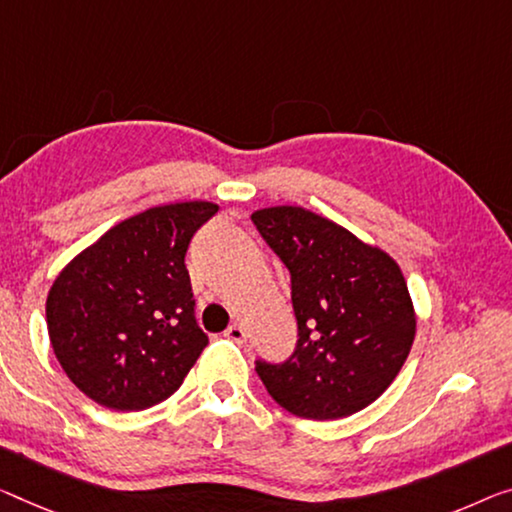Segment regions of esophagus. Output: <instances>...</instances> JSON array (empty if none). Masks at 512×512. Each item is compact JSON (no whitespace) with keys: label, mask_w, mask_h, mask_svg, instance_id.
I'll list each match as a JSON object with an SVG mask.
<instances>
[{"label":"esophagus","mask_w":512,"mask_h":512,"mask_svg":"<svg viewBox=\"0 0 512 512\" xmlns=\"http://www.w3.org/2000/svg\"><path fill=\"white\" fill-rule=\"evenodd\" d=\"M225 338L232 340V342H239V345H241V342L246 340V331H243L241 324H232V326H227Z\"/></svg>","instance_id":"34e87169"}]
</instances>
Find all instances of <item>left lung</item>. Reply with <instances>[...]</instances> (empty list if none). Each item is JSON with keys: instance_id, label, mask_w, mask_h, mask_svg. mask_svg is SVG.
Wrapping results in <instances>:
<instances>
[{"instance_id": "left-lung-1", "label": "left lung", "mask_w": 512, "mask_h": 512, "mask_svg": "<svg viewBox=\"0 0 512 512\" xmlns=\"http://www.w3.org/2000/svg\"><path fill=\"white\" fill-rule=\"evenodd\" d=\"M253 223L292 273L299 342L280 365L257 361L289 414L335 421L375 402L416 338V310L398 262L303 207H266Z\"/></svg>"}]
</instances>
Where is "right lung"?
Returning a JSON list of instances; mask_svg holds the SVG:
<instances>
[{
  "label": "right lung",
  "instance_id": "obj_1",
  "mask_svg": "<svg viewBox=\"0 0 512 512\" xmlns=\"http://www.w3.org/2000/svg\"><path fill=\"white\" fill-rule=\"evenodd\" d=\"M213 202H174L110 227L52 282L45 317L66 377L101 407L140 411L183 384L207 333L183 257Z\"/></svg>",
  "mask_w": 512,
  "mask_h": 512
}]
</instances>
